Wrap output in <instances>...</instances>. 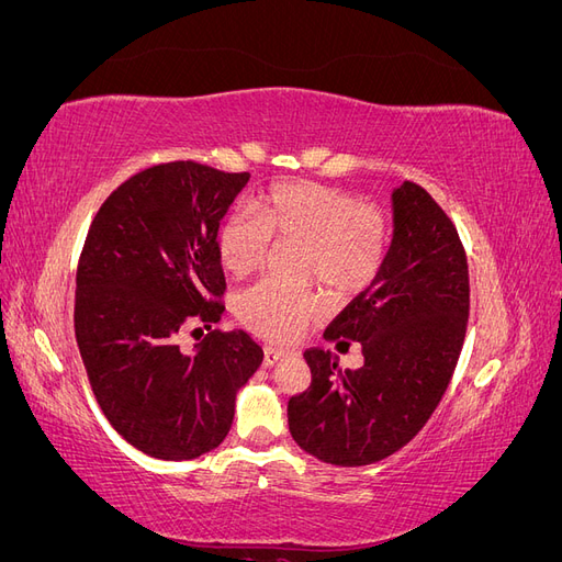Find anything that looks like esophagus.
Masks as SVG:
<instances>
[{
	"mask_svg": "<svg viewBox=\"0 0 562 562\" xmlns=\"http://www.w3.org/2000/svg\"><path fill=\"white\" fill-rule=\"evenodd\" d=\"M288 356H291V351L288 349H279V347H267L265 349V368H271V366H277L279 361H283V359H288Z\"/></svg>",
	"mask_w": 562,
	"mask_h": 562,
	"instance_id": "1",
	"label": "esophagus"
}]
</instances>
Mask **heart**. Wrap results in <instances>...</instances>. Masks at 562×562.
I'll return each instance as SVG.
<instances>
[{
  "label": "heart",
  "instance_id": "b5f03b06",
  "mask_svg": "<svg viewBox=\"0 0 562 562\" xmlns=\"http://www.w3.org/2000/svg\"><path fill=\"white\" fill-rule=\"evenodd\" d=\"M389 217L351 192L318 182H285L234 213L217 234V252L234 277L260 271L271 248L297 244L304 279H318L335 293H361L380 277L389 252ZM321 314L312 291H288L274 281L248 288L239 316L271 339H293Z\"/></svg>",
  "mask_w": 562,
  "mask_h": 562
}]
</instances>
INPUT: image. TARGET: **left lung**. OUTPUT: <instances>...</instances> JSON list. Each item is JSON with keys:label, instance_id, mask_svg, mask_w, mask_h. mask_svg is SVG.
Instances as JSON below:
<instances>
[{"label": "left lung", "instance_id": "left-lung-1", "mask_svg": "<svg viewBox=\"0 0 562 562\" xmlns=\"http://www.w3.org/2000/svg\"><path fill=\"white\" fill-rule=\"evenodd\" d=\"M394 239L380 277L356 295L323 337L361 342L363 366L337 370L333 351H304L307 391L288 401L295 443L335 467L394 454L434 415L462 353L469 265L457 227L424 187L394 194Z\"/></svg>", "mask_w": 562, "mask_h": 562}]
</instances>
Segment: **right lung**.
<instances>
[{"label":"right lung","instance_id":"right-lung-1","mask_svg":"<svg viewBox=\"0 0 562 562\" xmlns=\"http://www.w3.org/2000/svg\"><path fill=\"white\" fill-rule=\"evenodd\" d=\"M250 173L171 161L131 176L83 241L75 335L100 411L133 448L194 459L232 429L236 391L262 363L244 330H213L194 356L187 328L211 330L225 304L217 227Z\"/></svg>","mask_w":562,"mask_h":562}]
</instances>
